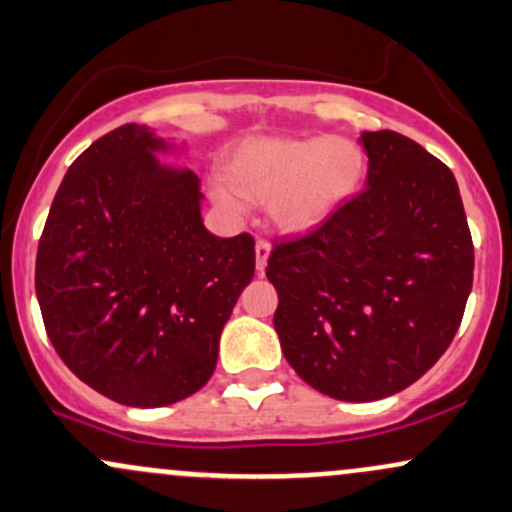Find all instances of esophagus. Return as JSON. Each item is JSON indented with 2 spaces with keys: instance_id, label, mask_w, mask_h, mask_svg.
Segmentation results:
<instances>
[{
  "instance_id": "34e87169",
  "label": "esophagus",
  "mask_w": 512,
  "mask_h": 512,
  "mask_svg": "<svg viewBox=\"0 0 512 512\" xmlns=\"http://www.w3.org/2000/svg\"><path fill=\"white\" fill-rule=\"evenodd\" d=\"M269 252H272V247H269V243L267 240H257L255 243V267H257V272H265V267H267V260H269Z\"/></svg>"
}]
</instances>
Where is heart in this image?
Here are the masks:
<instances>
[{"label":"heart","mask_w":512,"mask_h":512,"mask_svg":"<svg viewBox=\"0 0 512 512\" xmlns=\"http://www.w3.org/2000/svg\"><path fill=\"white\" fill-rule=\"evenodd\" d=\"M364 172L367 157L350 138H252L230 157L228 179L213 184V199L230 213H243L247 201L265 204L274 228L303 233L342 209Z\"/></svg>","instance_id":"b5f03b06"}]
</instances>
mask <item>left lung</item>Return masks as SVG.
I'll return each mask as SVG.
<instances>
[{"label": "left lung", "mask_w": 512, "mask_h": 512, "mask_svg": "<svg viewBox=\"0 0 512 512\" xmlns=\"http://www.w3.org/2000/svg\"><path fill=\"white\" fill-rule=\"evenodd\" d=\"M367 189L274 245V330L308 386L350 403L418 381L462 323L474 245L454 174L396 131H364Z\"/></svg>", "instance_id": "left-lung-1"}]
</instances>
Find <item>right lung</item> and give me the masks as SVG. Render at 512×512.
Masks as SVG:
<instances>
[{
    "mask_svg": "<svg viewBox=\"0 0 512 512\" xmlns=\"http://www.w3.org/2000/svg\"><path fill=\"white\" fill-rule=\"evenodd\" d=\"M182 148L138 123L94 140L63 177L38 243L36 296L55 352L123 406L199 391L255 274V240L209 233L199 177L157 160Z\"/></svg>",
    "mask_w": 512,
    "mask_h": 512,
    "instance_id": "right-lung-1",
    "label": "right lung"
}]
</instances>
